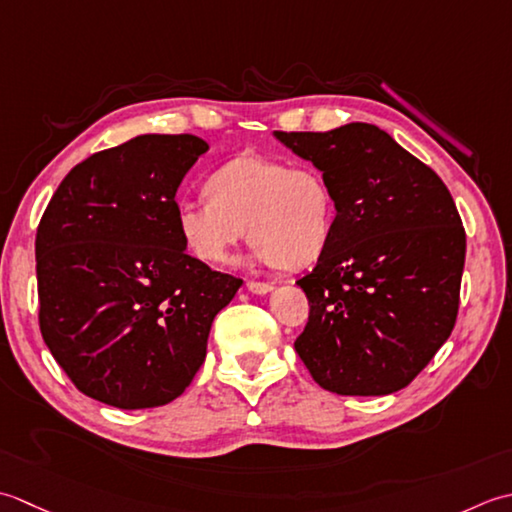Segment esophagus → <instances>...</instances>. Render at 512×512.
Returning a JSON list of instances; mask_svg holds the SVG:
<instances>
[{
	"mask_svg": "<svg viewBox=\"0 0 512 512\" xmlns=\"http://www.w3.org/2000/svg\"><path fill=\"white\" fill-rule=\"evenodd\" d=\"M247 289L252 291V294L263 296V294H269V291L274 289V285H271V283H258V280H247Z\"/></svg>",
	"mask_w": 512,
	"mask_h": 512,
	"instance_id": "esophagus-1",
	"label": "esophagus"
}]
</instances>
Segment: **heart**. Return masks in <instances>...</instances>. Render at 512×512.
<instances>
[{
  "instance_id": "1",
  "label": "heart",
  "mask_w": 512,
  "mask_h": 512,
  "mask_svg": "<svg viewBox=\"0 0 512 512\" xmlns=\"http://www.w3.org/2000/svg\"><path fill=\"white\" fill-rule=\"evenodd\" d=\"M205 201H179L176 229L207 265H225L245 238L269 265L298 269L325 252L336 227V201L320 170L243 154L207 179Z\"/></svg>"
}]
</instances>
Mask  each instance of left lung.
I'll return each instance as SVG.
<instances>
[{"label": "left lung", "mask_w": 512, "mask_h": 512, "mask_svg": "<svg viewBox=\"0 0 512 512\" xmlns=\"http://www.w3.org/2000/svg\"><path fill=\"white\" fill-rule=\"evenodd\" d=\"M274 137L316 165L336 201L331 241L296 283L309 300L300 360L338 395L404 389L460 307L466 234L451 192L378 125Z\"/></svg>", "instance_id": "left-lung-1"}]
</instances>
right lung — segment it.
Here are the masks:
<instances>
[{"instance_id":"right-lung-1","label":"right lung","mask_w":512,"mask_h":512,"mask_svg":"<svg viewBox=\"0 0 512 512\" xmlns=\"http://www.w3.org/2000/svg\"><path fill=\"white\" fill-rule=\"evenodd\" d=\"M207 145L141 134L75 165L35 238L39 329L72 384L117 409L190 387L241 278L185 254L176 190Z\"/></svg>"}]
</instances>
